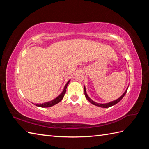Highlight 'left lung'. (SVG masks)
I'll return each instance as SVG.
<instances>
[{
	"mask_svg": "<svg viewBox=\"0 0 149 149\" xmlns=\"http://www.w3.org/2000/svg\"><path fill=\"white\" fill-rule=\"evenodd\" d=\"M127 89H128V88H127V90H125V92L123 93L121 97H120V98H118V99H116V100H114V101H112V102H109V103H106V104H99V103H97V102H94L93 100H91V99H90V98L89 97H88V95L87 93H86V88H85V86H84V95H85V97H86V98L87 99V100H88V101H89V102H90V103H91L92 104H93V105H95V106H99V107H104V108H107V107H111V106H114V105H115L116 104H117L118 102H119L122 99V98H123V97H124V95H125L126 92H127Z\"/></svg>",
	"mask_w": 149,
	"mask_h": 149,
	"instance_id": "8db88e82",
	"label": "left lung"
}]
</instances>
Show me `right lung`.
I'll return each mask as SVG.
<instances>
[{"label":"right lung","instance_id":"right-lung-1","mask_svg":"<svg viewBox=\"0 0 149 149\" xmlns=\"http://www.w3.org/2000/svg\"><path fill=\"white\" fill-rule=\"evenodd\" d=\"M69 82H70V80L67 82V83L66 84L64 89H63V91H62V93L60 94L58 97H56L55 99H54L51 101H49V102L43 103V104H35V105L36 106L41 107H51L54 105H55V104L59 103L60 101H61L63 99V97H64V96H65V94L66 93V88H67V86H68V84L69 83Z\"/></svg>","mask_w":149,"mask_h":149}]
</instances>
